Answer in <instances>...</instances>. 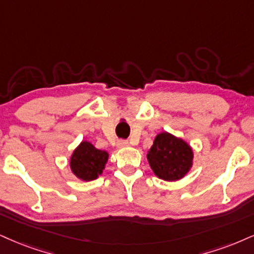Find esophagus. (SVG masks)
Listing matches in <instances>:
<instances>
[{
	"label": "esophagus",
	"instance_id": "34e87169",
	"mask_svg": "<svg viewBox=\"0 0 254 254\" xmlns=\"http://www.w3.org/2000/svg\"><path fill=\"white\" fill-rule=\"evenodd\" d=\"M117 145H118V148H124V146H127V145H129V142H127V140L121 139V140H118Z\"/></svg>",
	"mask_w": 254,
	"mask_h": 254
}]
</instances>
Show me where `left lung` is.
I'll use <instances>...</instances> for the list:
<instances>
[{"label": "left lung", "mask_w": 254, "mask_h": 254, "mask_svg": "<svg viewBox=\"0 0 254 254\" xmlns=\"http://www.w3.org/2000/svg\"><path fill=\"white\" fill-rule=\"evenodd\" d=\"M193 149L186 140L169 132L155 137L146 158L155 175L164 181H177L193 166Z\"/></svg>", "instance_id": "8db88e82"}]
</instances>
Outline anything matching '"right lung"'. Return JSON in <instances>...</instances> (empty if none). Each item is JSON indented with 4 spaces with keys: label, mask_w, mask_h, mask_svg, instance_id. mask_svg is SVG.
<instances>
[{
    "label": "right lung",
    "mask_w": 254,
    "mask_h": 254,
    "mask_svg": "<svg viewBox=\"0 0 254 254\" xmlns=\"http://www.w3.org/2000/svg\"><path fill=\"white\" fill-rule=\"evenodd\" d=\"M108 160V151L99 150L87 140H82L73 151L69 167L78 179L82 181H92L102 175Z\"/></svg>",
    "instance_id": "1"
}]
</instances>
